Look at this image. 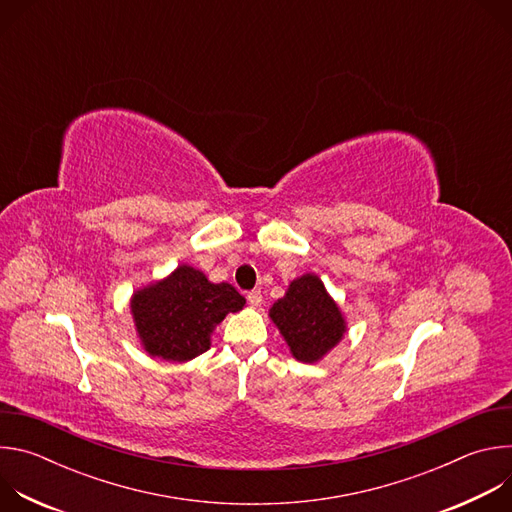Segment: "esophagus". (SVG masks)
<instances>
[{
  "label": "esophagus",
  "instance_id": "obj_1",
  "mask_svg": "<svg viewBox=\"0 0 512 512\" xmlns=\"http://www.w3.org/2000/svg\"><path fill=\"white\" fill-rule=\"evenodd\" d=\"M247 302L251 304V308H259V306L263 304L261 291H249V294H247Z\"/></svg>",
  "mask_w": 512,
  "mask_h": 512
}]
</instances>
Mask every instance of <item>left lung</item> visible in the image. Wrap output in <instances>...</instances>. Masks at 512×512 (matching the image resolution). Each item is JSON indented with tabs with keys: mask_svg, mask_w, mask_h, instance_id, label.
<instances>
[{
	"mask_svg": "<svg viewBox=\"0 0 512 512\" xmlns=\"http://www.w3.org/2000/svg\"><path fill=\"white\" fill-rule=\"evenodd\" d=\"M269 318L283 336L289 354L306 364L320 362L342 342L348 330L344 312L316 273L291 279L285 296L269 308Z\"/></svg>",
	"mask_w": 512,
	"mask_h": 512,
	"instance_id": "left-lung-1",
	"label": "left lung"
}]
</instances>
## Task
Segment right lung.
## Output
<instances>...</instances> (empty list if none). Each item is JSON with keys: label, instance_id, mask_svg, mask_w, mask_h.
Here are the masks:
<instances>
[{"label": "right lung", "instance_id": "obj_1", "mask_svg": "<svg viewBox=\"0 0 512 512\" xmlns=\"http://www.w3.org/2000/svg\"><path fill=\"white\" fill-rule=\"evenodd\" d=\"M243 308L245 298L231 283H212L188 263L137 287L129 300L141 348L168 362H186L206 352L214 328Z\"/></svg>", "mask_w": 512, "mask_h": 512}]
</instances>
